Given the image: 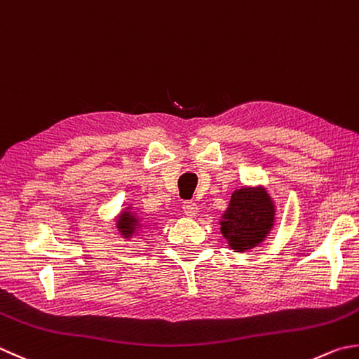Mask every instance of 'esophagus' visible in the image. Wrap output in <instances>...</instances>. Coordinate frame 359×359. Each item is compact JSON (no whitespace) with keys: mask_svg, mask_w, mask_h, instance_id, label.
<instances>
[{"mask_svg":"<svg viewBox=\"0 0 359 359\" xmlns=\"http://www.w3.org/2000/svg\"><path fill=\"white\" fill-rule=\"evenodd\" d=\"M182 208H184L185 215L189 216V217H193V216L198 215V203L193 202V201H185L184 202V207H182Z\"/></svg>","mask_w":359,"mask_h":359,"instance_id":"34e87169","label":"esophagus"}]
</instances>
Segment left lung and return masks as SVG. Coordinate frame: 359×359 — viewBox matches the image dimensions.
I'll list each match as a JSON object with an SVG mask.
<instances>
[{
    "mask_svg": "<svg viewBox=\"0 0 359 359\" xmlns=\"http://www.w3.org/2000/svg\"><path fill=\"white\" fill-rule=\"evenodd\" d=\"M273 224V205L263 189L241 188L231 194L221 222L222 235L238 252L262 243Z\"/></svg>",
    "mask_w": 359,
    "mask_h": 359,
    "instance_id": "left-lung-1",
    "label": "left lung"
}]
</instances>
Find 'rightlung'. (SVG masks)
<instances>
[{"instance_id":"right-lung-1","label":"right lung","mask_w":359,"mask_h":359,"mask_svg":"<svg viewBox=\"0 0 359 359\" xmlns=\"http://www.w3.org/2000/svg\"><path fill=\"white\" fill-rule=\"evenodd\" d=\"M118 222H119L118 227H119V230H121L123 235L133 233V231H135L140 226V221L135 216H132L130 213H123V216L119 217Z\"/></svg>"}]
</instances>
